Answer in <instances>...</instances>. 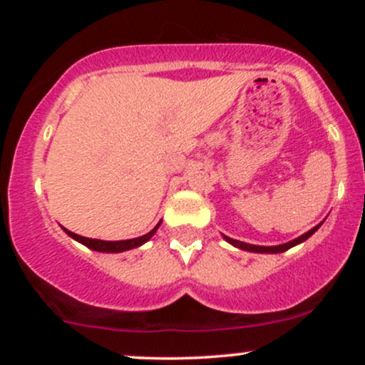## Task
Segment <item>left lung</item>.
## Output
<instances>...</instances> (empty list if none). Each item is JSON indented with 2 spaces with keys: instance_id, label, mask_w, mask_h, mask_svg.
Listing matches in <instances>:
<instances>
[{
  "instance_id": "left-lung-1",
  "label": "left lung",
  "mask_w": 365,
  "mask_h": 365,
  "mask_svg": "<svg viewBox=\"0 0 365 365\" xmlns=\"http://www.w3.org/2000/svg\"><path fill=\"white\" fill-rule=\"evenodd\" d=\"M319 226H321V225L314 226L312 230H309V232H307V233H304L302 237L295 238V240L288 242V244H283V245H274V247L250 245V244H245V242H240V240H233V238H230V237H226V235H225V238H226V242H230V244H232V245H235V247H238V249H242V250H249V252H259V254H279V252H284V250L292 249L293 245L300 244V242L307 240V238L311 237L312 233H316V232H317V228H319Z\"/></svg>"
}]
</instances>
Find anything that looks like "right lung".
Returning a JSON list of instances; mask_svg holds the SVG:
<instances>
[{
  "mask_svg": "<svg viewBox=\"0 0 365 365\" xmlns=\"http://www.w3.org/2000/svg\"><path fill=\"white\" fill-rule=\"evenodd\" d=\"M161 223H158V226ZM156 228H153L148 235L144 237H139V238H132V240H118V242H106V240H96V238H86V237H81L77 235V233L73 232H68V230H65L66 233H68L70 237L73 238V240L81 242L86 247H89L92 250H98V252H123V250H130V249H135V247H139L142 244H145V242L149 240L150 237L156 233Z\"/></svg>",
  "mask_w": 365,
  "mask_h": 365,
  "instance_id": "add662e5",
  "label": "right lung"
}]
</instances>
